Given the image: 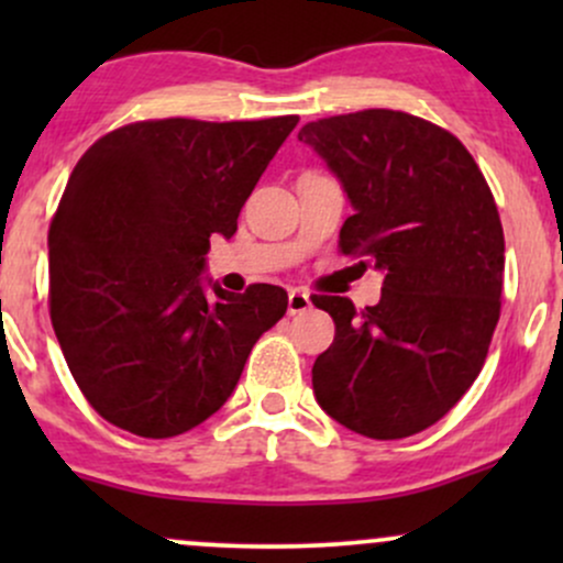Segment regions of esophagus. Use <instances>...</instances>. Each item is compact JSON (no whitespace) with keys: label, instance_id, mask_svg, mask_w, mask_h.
<instances>
[{"label":"esophagus","instance_id":"esophagus-1","mask_svg":"<svg viewBox=\"0 0 563 563\" xmlns=\"http://www.w3.org/2000/svg\"><path fill=\"white\" fill-rule=\"evenodd\" d=\"M312 309V299H309L307 290H290L288 294V314H301Z\"/></svg>","mask_w":563,"mask_h":563}]
</instances>
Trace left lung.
Listing matches in <instances>:
<instances>
[{
  "label": "left lung",
  "mask_w": 563,
  "mask_h": 563,
  "mask_svg": "<svg viewBox=\"0 0 563 563\" xmlns=\"http://www.w3.org/2000/svg\"><path fill=\"white\" fill-rule=\"evenodd\" d=\"M354 214L341 251L384 275L376 307L314 296L335 339L314 360L318 405L371 439L429 429L479 376L500 318L506 241L463 142L418 115L371 111L301 126Z\"/></svg>",
  "instance_id": "left-lung-1"
}]
</instances>
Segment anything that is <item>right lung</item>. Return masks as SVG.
<instances>
[{
  "label": "right lung",
  "mask_w": 563,
  "mask_h": 563,
  "mask_svg": "<svg viewBox=\"0 0 563 563\" xmlns=\"http://www.w3.org/2000/svg\"><path fill=\"white\" fill-rule=\"evenodd\" d=\"M299 115L164 119L84 153L49 228V318L89 405L137 437L196 429L230 399L288 294H228L206 273Z\"/></svg>",
  "instance_id": "add662e5"
}]
</instances>
